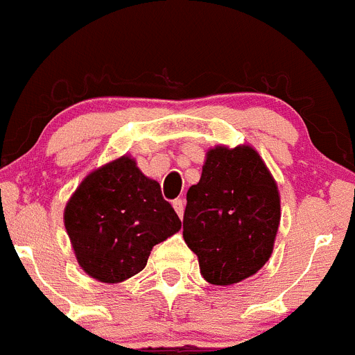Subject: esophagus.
<instances>
[{"label": "esophagus", "mask_w": 355, "mask_h": 355, "mask_svg": "<svg viewBox=\"0 0 355 355\" xmlns=\"http://www.w3.org/2000/svg\"><path fill=\"white\" fill-rule=\"evenodd\" d=\"M173 209L177 210L178 217L184 216V200H182V198H177V200H173Z\"/></svg>", "instance_id": "1"}]
</instances>
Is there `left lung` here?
<instances>
[{
  "mask_svg": "<svg viewBox=\"0 0 355 355\" xmlns=\"http://www.w3.org/2000/svg\"><path fill=\"white\" fill-rule=\"evenodd\" d=\"M279 217L277 185L260 155L217 146L187 191L184 239L209 283L233 285L269 260Z\"/></svg>",
  "mask_w": 355,
  "mask_h": 355,
  "instance_id": "left-lung-1",
  "label": "left lung"
}]
</instances>
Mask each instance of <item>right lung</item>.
<instances>
[{
	"mask_svg": "<svg viewBox=\"0 0 355 355\" xmlns=\"http://www.w3.org/2000/svg\"><path fill=\"white\" fill-rule=\"evenodd\" d=\"M180 226L161 185L130 157L88 175L65 207V228L79 265L104 283L141 272L152 248Z\"/></svg>",
	"mask_w": 355,
	"mask_h": 355,
	"instance_id": "1",
	"label": "right lung"
}]
</instances>
